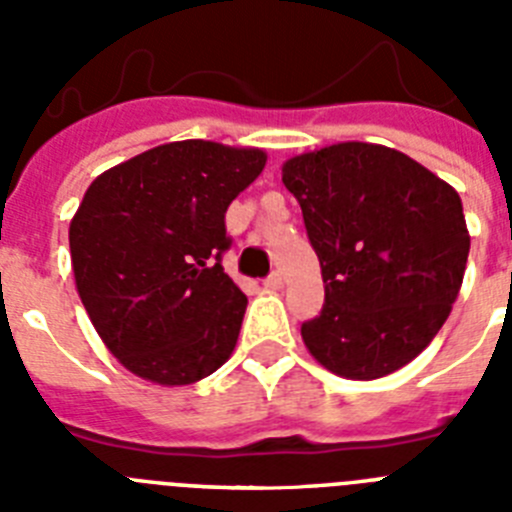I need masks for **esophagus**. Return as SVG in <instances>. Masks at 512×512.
<instances>
[{
    "instance_id": "obj_1",
    "label": "esophagus",
    "mask_w": 512,
    "mask_h": 512,
    "mask_svg": "<svg viewBox=\"0 0 512 512\" xmlns=\"http://www.w3.org/2000/svg\"><path fill=\"white\" fill-rule=\"evenodd\" d=\"M264 284H266V287H269V289H279V287H282V274H279V271H271V274H269V277H266L264 279Z\"/></svg>"
}]
</instances>
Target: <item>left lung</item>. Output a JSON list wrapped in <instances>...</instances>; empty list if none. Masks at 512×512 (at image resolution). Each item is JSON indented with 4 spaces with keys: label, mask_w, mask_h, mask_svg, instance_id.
Here are the masks:
<instances>
[{
    "label": "left lung",
    "mask_w": 512,
    "mask_h": 512,
    "mask_svg": "<svg viewBox=\"0 0 512 512\" xmlns=\"http://www.w3.org/2000/svg\"><path fill=\"white\" fill-rule=\"evenodd\" d=\"M325 305L302 323L310 354L338 377L379 379L433 341L469 256L454 187L395 148L338 143L289 158Z\"/></svg>",
    "instance_id": "left-lung-1"
}]
</instances>
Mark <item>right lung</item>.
Wrapping results in <instances>:
<instances>
[{
	"label": "right lung",
	"mask_w": 512,
	"mask_h": 512,
	"mask_svg": "<svg viewBox=\"0 0 512 512\" xmlns=\"http://www.w3.org/2000/svg\"><path fill=\"white\" fill-rule=\"evenodd\" d=\"M264 164L259 148L176 140L87 189L69 228L76 289L125 369L179 387L233 354L248 300L223 271L225 212Z\"/></svg>",
	"instance_id": "obj_1"
}]
</instances>
